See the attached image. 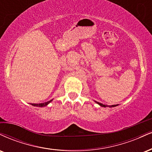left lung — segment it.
<instances>
[{"instance_id":"left-lung-1","label":"left lung","mask_w":152,"mask_h":152,"mask_svg":"<svg viewBox=\"0 0 152 152\" xmlns=\"http://www.w3.org/2000/svg\"><path fill=\"white\" fill-rule=\"evenodd\" d=\"M96 102V103H97L98 104V105H100L101 106V107H115V106H117L118 105H103V103H98V102H96V101H95Z\"/></svg>"}]
</instances>
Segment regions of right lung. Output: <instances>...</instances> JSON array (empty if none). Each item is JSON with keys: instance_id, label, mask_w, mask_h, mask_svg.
<instances>
[{"instance_id": "obj_1", "label": "right lung", "mask_w": 152, "mask_h": 152, "mask_svg": "<svg viewBox=\"0 0 152 152\" xmlns=\"http://www.w3.org/2000/svg\"><path fill=\"white\" fill-rule=\"evenodd\" d=\"M52 101V100H49V101L45 102V103H39V104L31 103V105H33V106H36V107H45V106H47L49 103H51Z\"/></svg>"}]
</instances>
